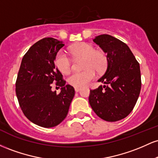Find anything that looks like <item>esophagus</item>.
Here are the masks:
<instances>
[{"instance_id":"1","label":"esophagus","mask_w":158,"mask_h":158,"mask_svg":"<svg viewBox=\"0 0 158 158\" xmlns=\"http://www.w3.org/2000/svg\"><path fill=\"white\" fill-rule=\"evenodd\" d=\"M80 90H81L80 88H77V87L75 88V91L76 92H79Z\"/></svg>"}]
</instances>
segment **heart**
<instances>
[{
  "label": "heart",
  "mask_w": 158,
  "mask_h": 158,
  "mask_svg": "<svg viewBox=\"0 0 158 158\" xmlns=\"http://www.w3.org/2000/svg\"><path fill=\"white\" fill-rule=\"evenodd\" d=\"M69 52L74 59L81 58L84 60L82 63L84 70L73 73L68 78V82L72 86L84 87L95 78V71L101 74L106 70L108 65L106 55L102 51L96 50L89 43H77L70 47ZM55 64L62 73H68L72 67L71 59L63 50L59 51L56 55Z\"/></svg>",
  "instance_id": "1"
}]
</instances>
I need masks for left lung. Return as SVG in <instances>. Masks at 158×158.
Instances as JSON below:
<instances>
[{"label":"left lung","mask_w":158,"mask_h":158,"mask_svg":"<svg viewBox=\"0 0 158 158\" xmlns=\"http://www.w3.org/2000/svg\"><path fill=\"white\" fill-rule=\"evenodd\" d=\"M107 53L108 67L99 81L106 85L90 90L89 103L101 119L116 122L133 110L141 89L139 64L128 45L110 35L94 39Z\"/></svg>","instance_id":"left-lung-1"}]
</instances>
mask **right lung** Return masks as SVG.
<instances>
[{
  "label": "right lung",
  "mask_w": 158,
  "mask_h": 158,
  "mask_svg": "<svg viewBox=\"0 0 158 158\" xmlns=\"http://www.w3.org/2000/svg\"><path fill=\"white\" fill-rule=\"evenodd\" d=\"M64 45L53 38L35 43L23 56L16 79V96L21 110L29 120L44 128L56 126L64 120L75 94L73 87L65 85L54 62ZM52 83L61 87L59 94L52 91Z\"/></svg>",
  "instance_id": "right-lung-1"
}]
</instances>
